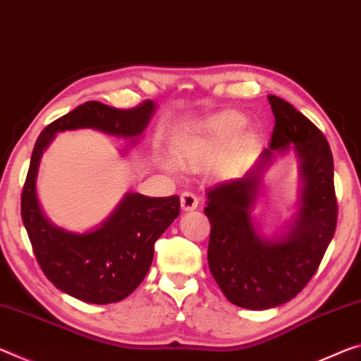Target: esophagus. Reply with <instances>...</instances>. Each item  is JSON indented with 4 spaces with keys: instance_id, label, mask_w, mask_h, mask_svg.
I'll list each match as a JSON object with an SVG mask.
<instances>
[{
    "instance_id": "obj_1",
    "label": "esophagus",
    "mask_w": 361,
    "mask_h": 361,
    "mask_svg": "<svg viewBox=\"0 0 361 361\" xmlns=\"http://www.w3.org/2000/svg\"><path fill=\"white\" fill-rule=\"evenodd\" d=\"M180 199H181V209L183 210H194L199 204L197 196L191 191H183Z\"/></svg>"
}]
</instances>
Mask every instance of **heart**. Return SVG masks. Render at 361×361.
I'll use <instances>...</instances> for the list:
<instances>
[{
  "mask_svg": "<svg viewBox=\"0 0 361 361\" xmlns=\"http://www.w3.org/2000/svg\"><path fill=\"white\" fill-rule=\"evenodd\" d=\"M244 125L243 117L234 112H223L219 116L209 118L207 122L202 125L201 133L196 138H192L188 142V151L191 152H210L214 149H219L225 142L230 141L234 135L238 133ZM249 140L241 138L238 140L236 147L239 151L247 146Z\"/></svg>",
  "mask_w": 361,
  "mask_h": 361,
  "instance_id": "b5f03b06",
  "label": "heart"
}]
</instances>
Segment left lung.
I'll list each match as a JSON object with an SVG mask.
<instances>
[{
	"label": "left lung",
	"instance_id": "8db88e82",
	"mask_svg": "<svg viewBox=\"0 0 361 361\" xmlns=\"http://www.w3.org/2000/svg\"><path fill=\"white\" fill-rule=\"evenodd\" d=\"M274 128L262 164L241 180L223 181L207 191L210 221L207 260L212 276L231 304L265 310L286 304L317 273L337 225L334 162L329 142L317 125L278 96L270 94ZM290 144L302 160V209L284 238L265 240L255 231L252 213L259 171L274 150Z\"/></svg>",
	"mask_w": 361,
	"mask_h": 361
}]
</instances>
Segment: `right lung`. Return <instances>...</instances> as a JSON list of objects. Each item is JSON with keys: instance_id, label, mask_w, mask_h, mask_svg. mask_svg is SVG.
I'll use <instances>...</instances> for the list:
<instances>
[{"instance_id": "add662e5", "label": "right lung", "mask_w": 361, "mask_h": 361, "mask_svg": "<svg viewBox=\"0 0 361 361\" xmlns=\"http://www.w3.org/2000/svg\"><path fill=\"white\" fill-rule=\"evenodd\" d=\"M152 112L154 102L149 99L131 109L88 101L51 122L33 147L20 196L22 221L39 268L57 289L78 300L112 304L138 288L149 271L154 244L180 215V197L131 192L96 231L67 233L51 225L39 209L35 192L39 157L57 131L96 128L131 138L145 130Z\"/></svg>"}]
</instances>
